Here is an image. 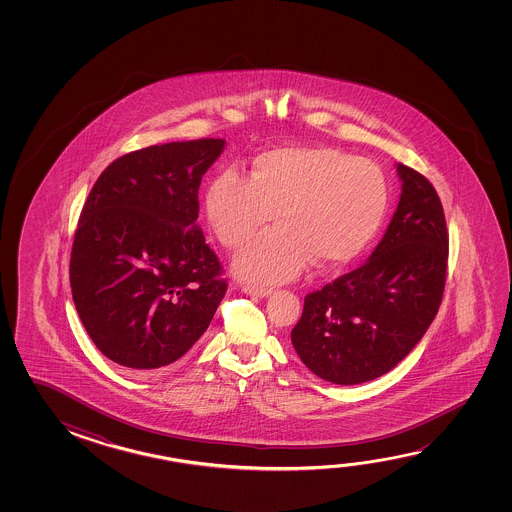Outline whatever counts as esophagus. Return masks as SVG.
I'll use <instances>...</instances> for the list:
<instances>
[{
	"label": "esophagus",
	"instance_id": "1",
	"mask_svg": "<svg viewBox=\"0 0 512 512\" xmlns=\"http://www.w3.org/2000/svg\"><path fill=\"white\" fill-rule=\"evenodd\" d=\"M243 291L246 294H250V296H255V298H266V296L273 293V289H268V287H255V285H244Z\"/></svg>",
	"mask_w": 512,
	"mask_h": 512
}]
</instances>
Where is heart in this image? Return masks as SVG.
<instances>
[{
    "label": "heart",
    "mask_w": 512,
    "mask_h": 512,
    "mask_svg": "<svg viewBox=\"0 0 512 512\" xmlns=\"http://www.w3.org/2000/svg\"><path fill=\"white\" fill-rule=\"evenodd\" d=\"M389 187L369 160L328 146H280L253 160L252 176L225 169L205 193V218L219 243L243 246L269 219L278 227L260 234L234 260L250 284H282L312 262L341 268L357 259L386 219Z\"/></svg>",
    "instance_id": "1"
}]
</instances>
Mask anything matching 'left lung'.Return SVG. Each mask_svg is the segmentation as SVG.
I'll use <instances>...</instances> for the list:
<instances>
[{
  "instance_id": "obj_1",
  "label": "left lung",
  "mask_w": 512,
  "mask_h": 512,
  "mask_svg": "<svg viewBox=\"0 0 512 512\" xmlns=\"http://www.w3.org/2000/svg\"><path fill=\"white\" fill-rule=\"evenodd\" d=\"M400 202L361 268L305 296L291 332L294 350L319 378L339 386L386 375L425 336L443 300L448 232L425 176L396 164Z\"/></svg>"
}]
</instances>
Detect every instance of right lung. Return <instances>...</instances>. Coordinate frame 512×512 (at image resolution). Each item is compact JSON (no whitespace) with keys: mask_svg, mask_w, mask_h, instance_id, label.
Returning <instances> with one entry per match:
<instances>
[{"mask_svg":"<svg viewBox=\"0 0 512 512\" xmlns=\"http://www.w3.org/2000/svg\"><path fill=\"white\" fill-rule=\"evenodd\" d=\"M223 150L225 139L148 146L93 185L69 280L87 334L110 361L164 368L209 328L227 280L196 223L198 189Z\"/></svg>","mask_w":512,"mask_h":512,"instance_id":"add662e5","label":"right lung"}]
</instances>
